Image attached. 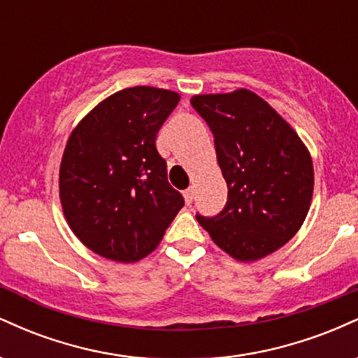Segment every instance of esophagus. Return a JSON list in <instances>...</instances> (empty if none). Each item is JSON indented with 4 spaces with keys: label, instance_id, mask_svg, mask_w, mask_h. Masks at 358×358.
<instances>
[{
    "label": "esophagus",
    "instance_id": "esophagus-1",
    "mask_svg": "<svg viewBox=\"0 0 358 358\" xmlns=\"http://www.w3.org/2000/svg\"><path fill=\"white\" fill-rule=\"evenodd\" d=\"M183 199L187 205H190L193 202V188H187V190L183 192Z\"/></svg>",
    "mask_w": 358,
    "mask_h": 358
}]
</instances>
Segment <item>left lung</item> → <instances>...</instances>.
I'll return each instance as SVG.
<instances>
[{
	"label": "left lung",
	"instance_id": "1",
	"mask_svg": "<svg viewBox=\"0 0 358 358\" xmlns=\"http://www.w3.org/2000/svg\"><path fill=\"white\" fill-rule=\"evenodd\" d=\"M190 102L210 126L229 188L224 210L196 220L237 261L269 256L293 239L310 210V151L289 122L252 90L199 94Z\"/></svg>",
	"mask_w": 358,
	"mask_h": 358
}]
</instances>
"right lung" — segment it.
<instances>
[{
    "mask_svg": "<svg viewBox=\"0 0 358 358\" xmlns=\"http://www.w3.org/2000/svg\"><path fill=\"white\" fill-rule=\"evenodd\" d=\"M178 101L173 90L122 89L85 114L67 139L59 171L62 210L77 239L101 257H146L183 207L156 150V133Z\"/></svg>",
    "mask_w": 358,
    "mask_h": 358,
    "instance_id": "1",
    "label": "right lung"
}]
</instances>
